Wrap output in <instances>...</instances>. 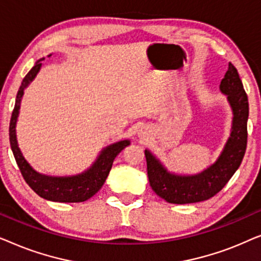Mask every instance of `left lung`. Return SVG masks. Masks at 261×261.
Listing matches in <instances>:
<instances>
[{
	"mask_svg": "<svg viewBox=\"0 0 261 261\" xmlns=\"http://www.w3.org/2000/svg\"><path fill=\"white\" fill-rule=\"evenodd\" d=\"M220 90L227 95L233 110V126L222 153L212 166L194 176H178L170 173L151 152L145 151L149 185L166 202L187 204L212 198L229 181L244 159L247 146L248 98L237 67L231 63L221 81Z\"/></svg>",
	"mask_w": 261,
	"mask_h": 261,
	"instance_id": "obj_1",
	"label": "left lung"
}]
</instances>
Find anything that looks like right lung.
<instances>
[{
    "mask_svg": "<svg viewBox=\"0 0 261 261\" xmlns=\"http://www.w3.org/2000/svg\"><path fill=\"white\" fill-rule=\"evenodd\" d=\"M41 60H38L35 65L32 67L30 72L24 76L22 83L20 85L19 91H17L15 107L12 113V119L9 124V141L10 147H12L14 158L16 160L17 166L21 171L23 179L30 185L32 190L35 194H38L40 197L48 199L53 202H62V203H78L84 202L92 197L108 177V174L112 170L113 162L116 158V155L122 151L124 147H127L130 144L129 140H122L115 144L103 148L101 154L97 156L96 162L92 164L90 169L84 171L83 173L76 174L71 177H52L45 176V174L38 173L37 171L32 169L30 164L23 158L19 146L16 141L15 126L17 116H19V109L21 98H22L23 90L28 87V84L34 80L37 73L41 67Z\"/></svg>",
    "mask_w": 261,
    "mask_h": 261,
    "instance_id": "right-lung-1",
    "label": "right lung"
}]
</instances>
